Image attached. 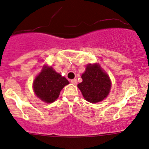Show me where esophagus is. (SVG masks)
Wrapping results in <instances>:
<instances>
[{"label":"esophagus","mask_w":149,"mask_h":149,"mask_svg":"<svg viewBox=\"0 0 149 149\" xmlns=\"http://www.w3.org/2000/svg\"><path fill=\"white\" fill-rule=\"evenodd\" d=\"M70 82H71V84H73V85H76V84H77L78 81H77V79H74L70 80Z\"/></svg>","instance_id":"esophagus-1"}]
</instances>
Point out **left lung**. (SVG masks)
<instances>
[{
  "label": "left lung",
  "mask_w": 149,
  "mask_h": 149,
  "mask_svg": "<svg viewBox=\"0 0 149 149\" xmlns=\"http://www.w3.org/2000/svg\"><path fill=\"white\" fill-rule=\"evenodd\" d=\"M81 78L83 81L78 84V87L87 101L95 103L107 97L111 84L109 76L99 65L88 64Z\"/></svg>",
  "instance_id": "8db88e82"
}]
</instances>
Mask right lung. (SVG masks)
<instances>
[{
	"label": "right lung",
	"instance_id": "1",
	"mask_svg": "<svg viewBox=\"0 0 149 149\" xmlns=\"http://www.w3.org/2000/svg\"><path fill=\"white\" fill-rule=\"evenodd\" d=\"M69 82L56 73L52 67L44 66L33 82V90L39 98L46 103H53L59 96L61 91Z\"/></svg>",
	"mask_w": 149,
	"mask_h": 149
}]
</instances>
